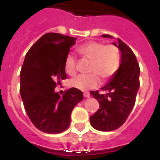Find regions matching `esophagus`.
I'll return each mask as SVG.
<instances>
[{
	"instance_id": "obj_1",
	"label": "esophagus",
	"mask_w": 160,
	"mask_h": 160,
	"mask_svg": "<svg viewBox=\"0 0 160 160\" xmlns=\"http://www.w3.org/2000/svg\"><path fill=\"white\" fill-rule=\"evenodd\" d=\"M83 97L87 98H90V93H88V92H84V93H83Z\"/></svg>"
}]
</instances>
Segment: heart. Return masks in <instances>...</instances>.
<instances>
[{
    "instance_id": "b5f03b06",
    "label": "heart",
    "mask_w": 160,
    "mask_h": 160,
    "mask_svg": "<svg viewBox=\"0 0 160 160\" xmlns=\"http://www.w3.org/2000/svg\"><path fill=\"white\" fill-rule=\"evenodd\" d=\"M78 52L91 60L89 75H79L70 80L72 88L80 90L94 89L103 81L109 80L114 75L120 66V52L114 45H106L100 42H89L78 47ZM76 57L72 53L66 56L64 67L69 75L75 73Z\"/></svg>"
}]
</instances>
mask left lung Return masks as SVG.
Listing matches in <instances>:
<instances>
[{
  "instance_id": "left-lung-1",
  "label": "left lung",
  "mask_w": 160,
  "mask_h": 160,
  "mask_svg": "<svg viewBox=\"0 0 160 160\" xmlns=\"http://www.w3.org/2000/svg\"><path fill=\"white\" fill-rule=\"evenodd\" d=\"M101 36L113 38L109 35ZM112 44L121 51L118 70L108 83L101 88L107 93H99L98 90L90 92L100 104L98 111L90 117V125L102 132L115 130L125 123L135 105L139 88L140 69L132 50L119 38L118 44Z\"/></svg>"
}]
</instances>
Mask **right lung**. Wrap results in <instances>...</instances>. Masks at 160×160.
<instances>
[{"label": "right lung", "mask_w": 160, "mask_h": 160, "mask_svg": "<svg viewBox=\"0 0 160 160\" xmlns=\"http://www.w3.org/2000/svg\"><path fill=\"white\" fill-rule=\"evenodd\" d=\"M77 38L59 33L45 34L28 50L21 70L20 93L31 122L38 130L58 134L69 127L73 108L83 99L76 88L62 97L55 92L67 78L66 56Z\"/></svg>", "instance_id": "1"}]
</instances>
